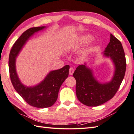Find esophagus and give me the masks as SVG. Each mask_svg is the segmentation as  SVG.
<instances>
[{
    "label": "esophagus",
    "mask_w": 134,
    "mask_h": 134,
    "mask_svg": "<svg viewBox=\"0 0 134 134\" xmlns=\"http://www.w3.org/2000/svg\"><path fill=\"white\" fill-rule=\"evenodd\" d=\"M74 71V70L73 68H70L69 69V74L70 75H73V73Z\"/></svg>",
    "instance_id": "obj_1"
}]
</instances>
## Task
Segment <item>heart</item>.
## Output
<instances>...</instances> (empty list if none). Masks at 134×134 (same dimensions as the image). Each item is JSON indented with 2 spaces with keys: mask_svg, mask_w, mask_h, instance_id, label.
<instances>
[{
  "mask_svg": "<svg viewBox=\"0 0 134 134\" xmlns=\"http://www.w3.org/2000/svg\"><path fill=\"white\" fill-rule=\"evenodd\" d=\"M92 39V36L90 35H85L83 36L80 39V42H82V43H85L88 41H89Z\"/></svg>",
  "mask_w": 134,
  "mask_h": 134,
  "instance_id": "heart-1",
  "label": "heart"
}]
</instances>
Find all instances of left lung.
Masks as SVG:
<instances>
[{
    "instance_id": "1",
    "label": "left lung",
    "mask_w": 134,
    "mask_h": 134,
    "mask_svg": "<svg viewBox=\"0 0 134 134\" xmlns=\"http://www.w3.org/2000/svg\"><path fill=\"white\" fill-rule=\"evenodd\" d=\"M110 57L115 66V72L111 81L99 83L94 78L93 71L86 64L80 65L74 71L76 80V95L78 99L87 106H97L106 102L115 96L125 77L126 61L121 42L110 34V42L103 53Z\"/></svg>"
}]
</instances>
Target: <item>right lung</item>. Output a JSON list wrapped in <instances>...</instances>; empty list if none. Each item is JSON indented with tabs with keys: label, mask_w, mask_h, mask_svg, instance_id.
<instances>
[{
	"label": "right lung",
	"mask_w": 134,
	"mask_h": 134,
	"mask_svg": "<svg viewBox=\"0 0 134 134\" xmlns=\"http://www.w3.org/2000/svg\"><path fill=\"white\" fill-rule=\"evenodd\" d=\"M44 28L45 27H33L23 33L13 45L8 61L9 76L15 90L29 105L41 109L51 107L56 102L61 85L69 76V65L50 71L41 82L33 87H27L22 84L18 76L16 58L29 38Z\"/></svg>",
	"instance_id": "right-lung-1"
}]
</instances>
